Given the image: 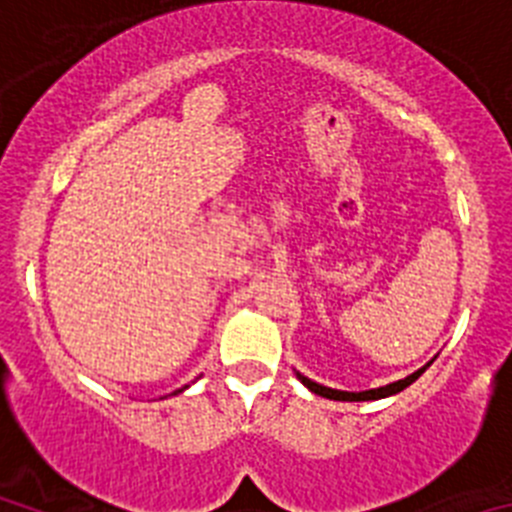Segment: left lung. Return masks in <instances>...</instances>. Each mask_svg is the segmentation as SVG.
Listing matches in <instances>:
<instances>
[{"label":"left lung","mask_w":512,"mask_h":512,"mask_svg":"<svg viewBox=\"0 0 512 512\" xmlns=\"http://www.w3.org/2000/svg\"><path fill=\"white\" fill-rule=\"evenodd\" d=\"M428 366V364H425ZM423 369H418V372H413L410 377L405 379H397V382L392 384H384V387H377V390H366V392H343V390H330V387H323V384L312 382V379L302 377L300 372H297V379H300L302 384H305L307 390L315 392V395L320 397H328V400H343V402H364V400H382V397H390V395H397V392H402L405 387H410V384L415 382V379L420 377V374L425 372Z\"/></svg>","instance_id":"1"}]
</instances>
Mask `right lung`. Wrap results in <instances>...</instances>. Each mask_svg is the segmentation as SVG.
<instances>
[{
    "instance_id": "obj_1",
    "label": "right lung",
    "mask_w": 512,
    "mask_h": 512,
    "mask_svg": "<svg viewBox=\"0 0 512 512\" xmlns=\"http://www.w3.org/2000/svg\"><path fill=\"white\" fill-rule=\"evenodd\" d=\"M176 392H182V390H176Z\"/></svg>"
}]
</instances>
